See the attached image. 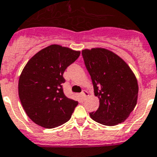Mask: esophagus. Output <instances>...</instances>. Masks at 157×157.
Instances as JSON below:
<instances>
[{
    "label": "esophagus",
    "mask_w": 157,
    "mask_h": 157,
    "mask_svg": "<svg viewBox=\"0 0 157 157\" xmlns=\"http://www.w3.org/2000/svg\"><path fill=\"white\" fill-rule=\"evenodd\" d=\"M80 95H81V98H82L83 100H84V99H86L87 96H88V93L87 92H85V91H84V92H81Z\"/></svg>",
    "instance_id": "1"
}]
</instances>
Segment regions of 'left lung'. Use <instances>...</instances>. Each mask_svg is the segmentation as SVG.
Instances as JSON below:
<instances>
[{
  "instance_id": "1",
  "label": "left lung",
  "mask_w": 157,
  "mask_h": 157,
  "mask_svg": "<svg viewBox=\"0 0 157 157\" xmlns=\"http://www.w3.org/2000/svg\"><path fill=\"white\" fill-rule=\"evenodd\" d=\"M82 55L99 99V108L90 117L109 126L125 122L137 102L135 74L122 58L107 49H84Z\"/></svg>"
}]
</instances>
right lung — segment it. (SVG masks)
<instances>
[{"label": "right lung", "mask_w": 157, "mask_h": 157, "mask_svg": "<svg viewBox=\"0 0 157 157\" xmlns=\"http://www.w3.org/2000/svg\"><path fill=\"white\" fill-rule=\"evenodd\" d=\"M80 51L53 44L39 50L26 64L19 79L21 104L30 119L51 129L70 119L78 102L66 97L63 73Z\"/></svg>", "instance_id": "obj_1"}]
</instances>
